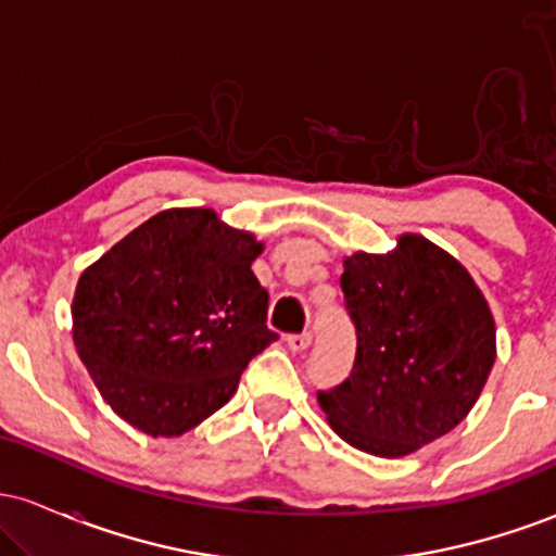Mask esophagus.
<instances>
[{"mask_svg": "<svg viewBox=\"0 0 556 556\" xmlns=\"http://www.w3.org/2000/svg\"><path fill=\"white\" fill-rule=\"evenodd\" d=\"M308 344H311V331H300V334L287 337V348H290L292 353H303V350H308Z\"/></svg>", "mask_w": 556, "mask_h": 556, "instance_id": "obj_1", "label": "esophagus"}]
</instances>
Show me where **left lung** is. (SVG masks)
Masks as SVG:
<instances>
[{
	"instance_id": "1",
	"label": "left lung",
	"mask_w": 556,
	"mask_h": 556,
	"mask_svg": "<svg viewBox=\"0 0 556 556\" xmlns=\"http://www.w3.org/2000/svg\"><path fill=\"white\" fill-rule=\"evenodd\" d=\"M355 324L353 371L318 392L329 426L376 457H405L468 416L496 358L486 298L460 261L420 235L384 256L355 253L340 277Z\"/></svg>"
}]
</instances>
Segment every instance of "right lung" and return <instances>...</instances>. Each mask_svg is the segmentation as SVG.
<instances>
[{"instance_id": "1", "label": "right lung", "mask_w": 556, "mask_h": 556, "mask_svg": "<svg viewBox=\"0 0 556 556\" xmlns=\"http://www.w3.org/2000/svg\"><path fill=\"white\" fill-rule=\"evenodd\" d=\"M264 245L212 208H167L80 274L73 340L101 397L149 437L219 410L277 340L251 264Z\"/></svg>"}]
</instances>
